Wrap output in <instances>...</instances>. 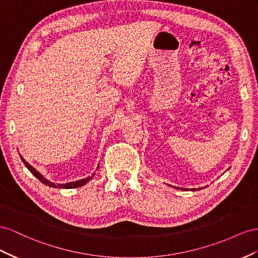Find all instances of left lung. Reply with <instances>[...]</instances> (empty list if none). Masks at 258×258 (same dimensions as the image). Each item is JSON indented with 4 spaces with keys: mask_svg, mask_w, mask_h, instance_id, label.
Instances as JSON below:
<instances>
[{
    "mask_svg": "<svg viewBox=\"0 0 258 258\" xmlns=\"http://www.w3.org/2000/svg\"><path fill=\"white\" fill-rule=\"evenodd\" d=\"M175 188H176V187H175ZM177 189H179V188H177ZM181 190H188V189H181ZM191 190L195 191V190H197V189H195V188H194V189H191ZM199 190H201V188H199Z\"/></svg>",
    "mask_w": 258,
    "mask_h": 258,
    "instance_id": "1",
    "label": "left lung"
}]
</instances>
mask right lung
I'll return each instance as SVG.
<instances>
[{
	"label": "right lung",
	"mask_w": 258,
	"mask_h": 258,
	"mask_svg": "<svg viewBox=\"0 0 258 258\" xmlns=\"http://www.w3.org/2000/svg\"><path fill=\"white\" fill-rule=\"evenodd\" d=\"M21 158V160H23V162H24V164L26 165V167L28 168L29 171H30L36 178H38L40 181H42L44 185H46V186H48V187H53V188H63V189H69V188H78V187H81V186H83V185H85L86 182H88L90 181L93 177H94V175H95V173L92 175V176H88V177H86V178H84V179H81V180H77V181H72V182H68V183H54V182H51V181H48V180H46L45 178L43 177V176L35 170L34 167H32L30 164L28 163V162H26V160L23 158V157H20ZM99 166V165H98Z\"/></svg>",
	"instance_id": "right-lung-1"
}]
</instances>
